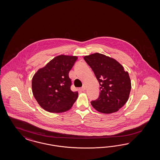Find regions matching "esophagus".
<instances>
[{
  "instance_id": "esophagus-1",
  "label": "esophagus",
  "mask_w": 160,
  "mask_h": 160,
  "mask_svg": "<svg viewBox=\"0 0 160 160\" xmlns=\"http://www.w3.org/2000/svg\"><path fill=\"white\" fill-rule=\"evenodd\" d=\"M80 90L82 91V92H84V91H85L86 90V86L85 85H83L82 86V87L80 88Z\"/></svg>"
}]
</instances>
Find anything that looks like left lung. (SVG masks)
<instances>
[{"mask_svg":"<svg viewBox=\"0 0 160 160\" xmlns=\"http://www.w3.org/2000/svg\"><path fill=\"white\" fill-rule=\"evenodd\" d=\"M99 82L100 92L91 104L97 112L111 114L119 110L128 100L131 83L128 73L116 60L96 53L84 57Z\"/></svg>","mask_w":160,"mask_h":160,"instance_id":"left-lung-1","label":"left lung"}]
</instances>
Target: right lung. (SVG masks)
<instances>
[{
  "instance_id": "1",
  "label": "right lung",
  "mask_w": 160,
  "mask_h": 160,
  "mask_svg": "<svg viewBox=\"0 0 160 160\" xmlns=\"http://www.w3.org/2000/svg\"><path fill=\"white\" fill-rule=\"evenodd\" d=\"M78 57L59 55L39 68L32 78V92L39 106L47 112L60 113L69 110L78 98L73 92L68 73Z\"/></svg>"
}]
</instances>
